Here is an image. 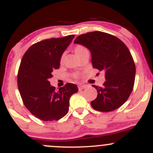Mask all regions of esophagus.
<instances>
[{"instance_id": "34e87169", "label": "esophagus", "mask_w": 153, "mask_h": 153, "mask_svg": "<svg viewBox=\"0 0 153 153\" xmlns=\"http://www.w3.org/2000/svg\"><path fill=\"white\" fill-rule=\"evenodd\" d=\"M86 87H87L86 85H78V89L80 91V90H82V89L85 88Z\"/></svg>"}]
</instances>
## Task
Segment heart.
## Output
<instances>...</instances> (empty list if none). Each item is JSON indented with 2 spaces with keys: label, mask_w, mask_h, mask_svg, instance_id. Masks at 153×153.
I'll list each match as a JSON object with an SVG mask.
<instances>
[{
  "label": "heart",
  "mask_w": 153,
  "mask_h": 153,
  "mask_svg": "<svg viewBox=\"0 0 153 153\" xmlns=\"http://www.w3.org/2000/svg\"><path fill=\"white\" fill-rule=\"evenodd\" d=\"M73 50H74V52L75 53V54H76L78 57H79V56L80 55V54H82V52H85V51H86L87 49L81 45H76V46H75ZM65 54L62 53V54H61L60 58H59V62H60V64H62V63L65 62ZM74 76L75 78H78V75H75Z\"/></svg>",
  "instance_id": "heart-1"
}]
</instances>
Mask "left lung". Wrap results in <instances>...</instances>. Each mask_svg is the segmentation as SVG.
Returning <instances> with one entry per match:
<instances>
[{"instance_id":"8db88e82","label":"left lung","mask_w":153,"mask_h":153,"mask_svg":"<svg viewBox=\"0 0 153 153\" xmlns=\"http://www.w3.org/2000/svg\"><path fill=\"white\" fill-rule=\"evenodd\" d=\"M74 43L86 47L91 51L94 68L105 73L103 86L92 85L98 95L91 102V106L99 111L108 112L122 106L133 90L136 73L134 59L125 44L102 31L80 35Z\"/></svg>"}]
</instances>
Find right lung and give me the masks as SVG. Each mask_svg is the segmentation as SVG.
<instances>
[{"label": "right lung", "mask_w": 153, "mask_h": 153, "mask_svg": "<svg viewBox=\"0 0 153 153\" xmlns=\"http://www.w3.org/2000/svg\"><path fill=\"white\" fill-rule=\"evenodd\" d=\"M75 35L51 38L34 44L23 56L17 82L23 103L36 118L46 122L59 120L69 110V100L78 91L76 85L67 83L58 91L49 79L59 68V58Z\"/></svg>", "instance_id": "1"}]
</instances>
